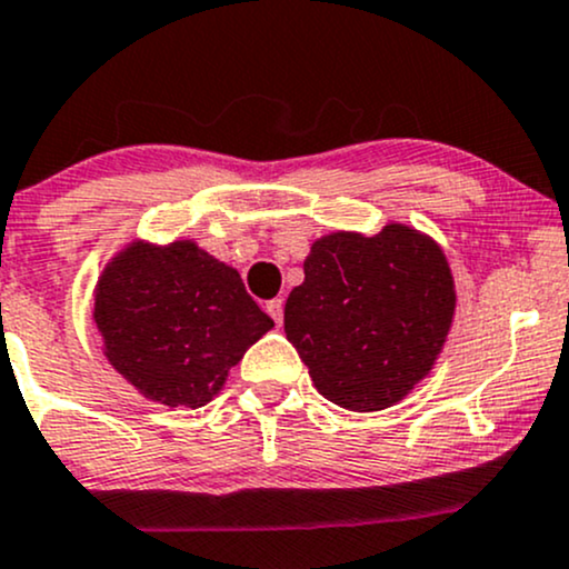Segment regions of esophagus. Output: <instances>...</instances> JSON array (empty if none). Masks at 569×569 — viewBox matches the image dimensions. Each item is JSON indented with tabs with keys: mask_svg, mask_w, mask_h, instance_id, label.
<instances>
[{
	"mask_svg": "<svg viewBox=\"0 0 569 569\" xmlns=\"http://www.w3.org/2000/svg\"><path fill=\"white\" fill-rule=\"evenodd\" d=\"M266 311L271 315V320L277 322V326H282V317H284V301H282V298H273V301H268Z\"/></svg>",
	"mask_w": 569,
	"mask_h": 569,
	"instance_id": "1",
	"label": "esophagus"
}]
</instances>
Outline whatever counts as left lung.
<instances>
[{
    "label": "left lung",
    "mask_w": 569,
    "mask_h": 569,
    "mask_svg": "<svg viewBox=\"0 0 569 569\" xmlns=\"http://www.w3.org/2000/svg\"><path fill=\"white\" fill-rule=\"evenodd\" d=\"M453 311L442 249L407 224H385L377 236L311 243L303 284L284 303V333L328 401L377 412L429 375Z\"/></svg>",
    "instance_id": "obj_1"
}]
</instances>
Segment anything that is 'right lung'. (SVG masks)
<instances>
[{
	"label": "right lung",
	"instance_id": "right-lung-1",
	"mask_svg": "<svg viewBox=\"0 0 569 569\" xmlns=\"http://www.w3.org/2000/svg\"><path fill=\"white\" fill-rule=\"evenodd\" d=\"M94 322L127 382L189 409L209 405L230 366L273 328L236 268L194 241H136L116 254L97 282Z\"/></svg>",
	"mask_w": 569,
	"mask_h": 569
}]
</instances>
